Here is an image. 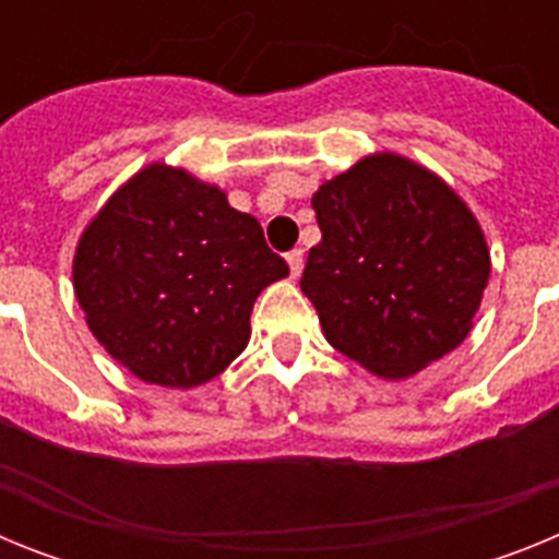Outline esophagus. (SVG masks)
Wrapping results in <instances>:
<instances>
[{
  "instance_id": "obj_1",
  "label": "esophagus",
  "mask_w": 559,
  "mask_h": 559,
  "mask_svg": "<svg viewBox=\"0 0 559 559\" xmlns=\"http://www.w3.org/2000/svg\"><path fill=\"white\" fill-rule=\"evenodd\" d=\"M285 260H288V269H290V276H299L302 274V269H305V254H302V249H294V251H288V254H285Z\"/></svg>"
}]
</instances>
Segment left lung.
<instances>
[{
	"instance_id": "obj_1",
	"label": "left lung",
	"mask_w": 559,
	"mask_h": 559,
	"mask_svg": "<svg viewBox=\"0 0 559 559\" xmlns=\"http://www.w3.org/2000/svg\"><path fill=\"white\" fill-rule=\"evenodd\" d=\"M313 210L322 243L299 285L338 353L403 380L467 338L490 251L445 181L378 153L324 181Z\"/></svg>"
}]
</instances>
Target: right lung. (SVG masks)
Wrapping results in <instances>:
<instances>
[{"mask_svg":"<svg viewBox=\"0 0 559 559\" xmlns=\"http://www.w3.org/2000/svg\"><path fill=\"white\" fill-rule=\"evenodd\" d=\"M72 276L111 358L145 383L192 389L243 353L254 299L288 263L226 192L151 165L86 226Z\"/></svg>","mask_w":559,"mask_h":559,"instance_id":"obj_1","label":"right lung"}]
</instances>
